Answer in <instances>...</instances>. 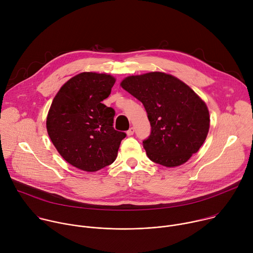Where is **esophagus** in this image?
Here are the masks:
<instances>
[{
    "label": "esophagus",
    "instance_id": "1",
    "mask_svg": "<svg viewBox=\"0 0 253 253\" xmlns=\"http://www.w3.org/2000/svg\"><path fill=\"white\" fill-rule=\"evenodd\" d=\"M134 131H135V130H134V128H133V127H131V128L127 131V135H128V136H132V135L134 134Z\"/></svg>",
    "mask_w": 253,
    "mask_h": 253
}]
</instances>
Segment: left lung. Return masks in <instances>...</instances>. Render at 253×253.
<instances>
[{
    "mask_svg": "<svg viewBox=\"0 0 253 253\" xmlns=\"http://www.w3.org/2000/svg\"><path fill=\"white\" fill-rule=\"evenodd\" d=\"M121 86L147 112L151 133L143 147L151 161L175 167L199 150L208 134L209 111L189 86L162 72L129 76Z\"/></svg>",
    "mask_w": 253,
    "mask_h": 253,
    "instance_id": "obj_1",
    "label": "left lung"
}]
</instances>
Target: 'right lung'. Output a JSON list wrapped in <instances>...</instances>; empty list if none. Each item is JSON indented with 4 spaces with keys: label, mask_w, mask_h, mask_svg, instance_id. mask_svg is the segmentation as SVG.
I'll use <instances>...</instances> for the list:
<instances>
[{
    "label": "right lung",
    "mask_w": 253,
    "mask_h": 253,
    "mask_svg": "<svg viewBox=\"0 0 253 253\" xmlns=\"http://www.w3.org/2000/svg\"><path fill=\"white\" fill-rule=\"evenodd\" d=\"M111 75L84 72L67 81L55 96L47 131L71 165L95 172L112 164L126 133L114 129L115 111L101 103L115 84Z\"/></svg>",
    "instance_id": "add662e5"
}]
</instances>
